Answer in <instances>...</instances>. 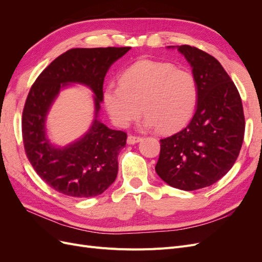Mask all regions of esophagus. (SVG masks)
Instances as JSON below:
<instances>
[{
	"instance_id": "1",
	"label": "esophagus",
	"mask_w": 262,
	"mask_h": 262,
	"mask_svg": "<svg viewBox=\"0 0 262 262\" xmlns=\"http://www.w3.org/2000/svg\"><path fill=\"white\" fill-rule=\"evenodd\" d=\"M142 139L140 137H136V136H132V134H130V136L128 137V139H126V143L128 144H136L138 143V142H140Z\"/></svg>"
}]
</instances>
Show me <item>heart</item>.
<instances>
[{
    "mask_svg": "<svg viewBox=\"0 0 262 262\" xmlns=\"http://www.w3.org/2000/svg\"><path fill=\"white\" fill-rule=\"evenodd\" d=\"M199 98L194 75L169 62L140 60L119 76V85H108L102 95L115 124L130 125L143 112L144 125L163 133L184 126L192 117Z\"/></svg>",
    "mask_w": 262,
    "mask_h": 262,
    "instance_id": "heart-1",
    "label": "heart"
}]
</instances>
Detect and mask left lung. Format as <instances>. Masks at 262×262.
Listing matches in <instances>:
<instances>
[{
	"label": "left lung",
	"instance_id": "1",
	"mask_svg": "<svg viewBox=\"0 0 262 262\" xmlns=\"http://www.w3.org/2000/svg\"><path fill=\"white\" fill-rule=\"evenodd\" d=\"M177 49L192 68L199 98L185 128L160 141L155 170L169 186L192 191L215 184L233 167L244 141L245 117L239 93L221 63L195 47Z\"/></svg>",
	"mask_w": 262,
	"mask_h": 262
}]
</instances>
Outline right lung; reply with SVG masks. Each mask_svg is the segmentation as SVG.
<instances>
[{
  "label": "right lung",
  "mask_w": 262,
  "mask_h": 262,
  "mask_svg": "<svg viewBox=\"0 0 262 262\" xmlns=\"http://www.w3.org/2000/svg\"><path fill=\"white\" fill-rule=\"evenodd\" d=\"M130 47L75 48L53 60L31 86L21 118L23 142L28 161L47 185L69 196L101 194L115 181L118 155L126 133L112 130L98 120L106 73ZM71 82L93 91L95 119L84 137L64 148H55L45 137V117L62 86Z\"/></svg>",
  "instance_id": "right-lung-1"
}]
</instances>
